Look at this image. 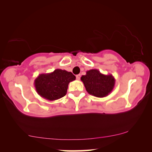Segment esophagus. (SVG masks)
<instances>
[{
    "instance_id": "esophagus-1",
    "label": "esophagus",
    "mask_w": 152,
    "mask_h": 152,
    "mask_svg": "<svg viewBox=\"0 0 152 152\" xmlns=\"http://www.w3.org/2000/svg\"><path fill=\"white\" fill-rule=\"evenodd\" d=\"M80 74H78V75H76V79H77V80H80Z\"/></svg>"
}]
</instances>
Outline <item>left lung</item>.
I'll use <instances>...</instances> for the list:
<instances>
[{"label":"left lung","mask_w":152,"mask_h":152,"mask_svg":"<svg viewBox=\"0 0 152 152\" xmlns=\"http://www.w3.org/2000/svg\"><path fill=\"white\" fill-rule=\"evenodd\" d=\"M90 95L97 97H105L112 92L115 85V78L112 74L105 75L97 69L86 71L80 78Z\"/></svg>","instance_id":"obj_1"}]
</instances>
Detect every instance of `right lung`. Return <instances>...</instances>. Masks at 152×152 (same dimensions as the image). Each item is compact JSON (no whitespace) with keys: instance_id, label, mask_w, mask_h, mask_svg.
Returning <instances> with one entry per match:
<instances>
[{"instance_id":"1","label":"right lung","mask_w":152,"mask_h":152,"mask_svg":"<svg viewBox=\"0 0 152 152\" xmlns=\"http://www.w3.org/2000/svg\"><path fill=\"white\" fill-rule=\"evenodd\" d=\"M75 79L76 76L72 72L56 69L50 73L39 74L34 84L40 97L54 101L66 95L69 83Z\"/></svg>"}]
</instances>
